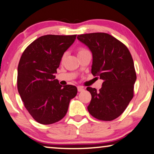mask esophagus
Masks as SVG:
<instances>
[{
    "label": "esophagus",
    "mask_w": 154,
    "mask_h": 154,
    "mask_svg": "<svg viewBox=\"0 0 154 154\" xmlns=\"http://www.w3.org/2000/svg\"><path fill=\"white\" fill-rule=\"evenodd\" d=\"M84 90H85L84 87H81V86H79V87H78V91H79V92L83 91H84Z\"/></svg>",
    "instance_id": "1"
}]
</instances>
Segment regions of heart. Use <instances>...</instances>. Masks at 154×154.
<instances>
[{"mask_svg":"<svg viewBox=\"0 0 154 154\" xmlns=\"http://www.w3.org/2000/svg\"><path fill=\"white\" fill-rule=\"evenodd\" d=\"M87 51H89V50L84 48H80L78 50V55H80L82 53H84V52H86ZM66 55L67 53L66 52H65V53L62 55L61 57V62H63L64 60L65 59V58H66Z\"/></svg>","mask_w":154,"mask_h":154,"instance_id":"heart-1","label":"heart"}]
</instances>
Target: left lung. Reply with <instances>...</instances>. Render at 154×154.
<instances>
[{
    "instance_id": "8db88e82",
    "label": "left lung",
    "mask_w": 154,
    "mask_h": 154,
    "mask_svg": "<svg viewBox=\"0 0 154 154\" xmlns=\"http://www.w3.org/2000/svg\"><path fill=\"white\" fill-rule=\"evenodd\" d=\"M77 38L92 52V74L104 80L98 91L87 88L91 95L88 111L99 120H114L134 96L137 74L132 55L123 43L105 32L82 34Z\"/></svg>"
}]
</instances>
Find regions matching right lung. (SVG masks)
Here are the masks:
<instances>
[{"instance_id":"1","label":"right lung","mask_w":154,"mask_h":154,"mask_svg":"<svg viewBox=\"0 0 154 154\" xmlns=\"http://www.w3.org/2000/svg\"><path fill=\"white\" fill-rule=\"evenodd\" d=\"M76 35H47L35 39L22 53L17 67V85L24 105L32 118L44 125L63 118L77 88L62 87L55 79L62 55Z\"/></svg>"}]
</instances>
